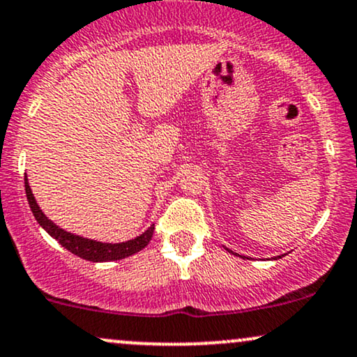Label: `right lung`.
I'll use <instances>...</instances> for the list:
<instances>
[{"label":"right lung","instance_id":"add662e5","mask_svg":"<svg viewBox=\"0 0 357 357\" xmlns=\"http://www.w3.org/2000/svg\"><path fill=\"white\" fill-rule=\"evenodd\" d=\"M24 191H26L28 204H30L31 211H33V216L38 221L40 225L48 231V235H52L61 247H65L68 252H72L73 255L84 258V260L89 261H110V260H121V258L130 257L134 253H137L139 250H142L149 243L151 238H153L154 227H149L147 230L142 233L137 238L124 241V243H100V241H93L82 238V236L72 235V233L63 231L61 228L56 227L55 223H52L47 216L43 215L42 210L36 204L33 192L30 190V184H28V179L24 178Z\"/></svg>","mask_w":357,"mask_h":357}]
</instances>
